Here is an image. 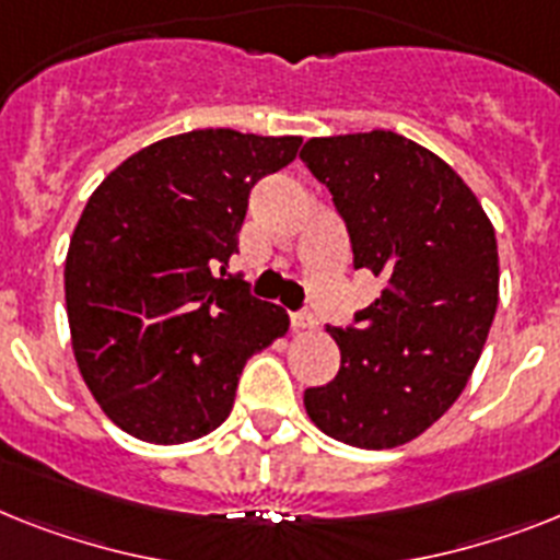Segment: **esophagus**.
Instances as JSON below:
<instances>
[{
	"label": "esophagus",
	"mask_w": 560,
	"mask_h": 560,
	"mask_svg": "<svg viewBox=\"0 0 560 560\" xmlns=\"http://www.w3.org/2000/svg\"><path fill=\"white\" fill-rule=\"evenodd\" d=\"M291 329L294 331L317 329V320H314V314H308V312H294L291 314Z\"/></svg>",
	"instance_id": "obj_1"
}]
</instances>
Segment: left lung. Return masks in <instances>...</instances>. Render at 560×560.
<instances>
[{"instance_id":"1","label":"left lung","mask_w":560,"mask_h":560,"mask_svg":"<svg viewBox=\"0 0 560 560\" xmlns=\"http://www.w3.org/2000/svg\"><path fill=\"white\" fill-rule=\"evenodd\" d=\"M300 160L331 191L354 269L386 283L354 314L358 329L326 326L340 372L303 404L323 435L395 450L472 377L498 308L495 229L452 165L395 131L314 137Z\"/></svg>"}]
</instances>
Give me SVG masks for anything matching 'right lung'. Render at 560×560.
Segmentation results:
<instances>
[{
    "label": "right lung",
    "instance_id": "obj_1",
    "mask_svg": "<svg viewBox=\"0 0 560 560\" xmlns=\"http://www.w3.org/2000/svg\"><path fill=\"white\" fill-rule=\"evenodd\" d=\"M303 137L202 128L151 142L88 197L65 257L82 381L122 432L174 446L214 432L240 372L289 331L229 275L248 191Z\"/></svg>",
    "mask_w": 560,
    "mask_h": 560
}]
</instances>
